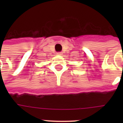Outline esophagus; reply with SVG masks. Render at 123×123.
<instances>
[{"mask_svg": "<svg viewBox=\"0 0 123 123\" xmlns=\"http://www.w3.org/2000/svg\"><path fill=\"white\" fill-rule=\"evenodd\" d=\"M57 54L59 55H62L63 54V53H62V52H58V53H57Z\"/></svg>", "mask_w": 123, "mask_h": 123, "instance_id": "esophagus-1", "label": "esophagus"}]
</instances>
